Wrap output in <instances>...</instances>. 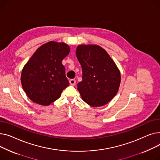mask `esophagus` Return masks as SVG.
Returning <instances> with one entry per match:
<instances>
[{
	"label": "esophagus",
	"instance_id": "esophagus-1",
	"mask_svg": "<svg viewBox=\"0 0 160 160\" xmlns=\"http://www.w3.org/2000/svg\"><path fill=\"white\" fill-rule=\"evenodd\" d=\"M69 82H70V85H72V86H74L75 84H76V80L75 79H70L69 81Z\"/></svg>",
	"mask_w": 160,
	"mask_h": 160
}]
</instances>
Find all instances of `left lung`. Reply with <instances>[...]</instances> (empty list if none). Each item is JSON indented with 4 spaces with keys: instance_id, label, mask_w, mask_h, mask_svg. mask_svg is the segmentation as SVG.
<instances>
[{
    "instance_id": "1",
    "label": "left lung",
    "mask_w": 160,
    "mask_h": 160,
    "mask_svg": "<svg viewBox=\"0 0 160 160\" xmlns=\"http://www.w3.org/2000/svg\"><path fill=\"white\" fill-rule=\"evenodd\" d=\"M76 56L82 71L78 90L82 100L93 107L105 105L118 92L121 76L114 61L98 45H79Z\"/></svg>"
}]
</instances>
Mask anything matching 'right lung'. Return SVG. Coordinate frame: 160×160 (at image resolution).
Returning <instances> with one entry per match:
<instances>
[{
    "label": "right lung",
    "instance_id": "1",
    "mask_svg": "<svg viewBox=\"0 0 160 160\" xmlns=\"http://www.w3.org/2000/svg\"><path fill=\"white\" fill-rule=\"evenodd\" d=\"M70 50L64 42L50 41L40 46L25 64L21 73L22 87L33 102L49 105L68 87L62 61Z\"/></svg>",
    "mask_w": 160,
    "mask_h": 160
}]
</instances>
